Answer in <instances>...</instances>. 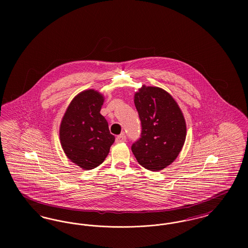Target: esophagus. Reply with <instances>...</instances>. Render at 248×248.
I'll return each mask as SVG.
<instances>
[{"instance_id": "obj_1", "label": "esophagus", "mask_w": 248, "mask_h": 248, "mask_svg": "<svg viewBox=\"0 0 248 248\" xmlns=\"http://www.w3.org/2000/svg\"><path fill=\"white\" fill-rule=\"evenodd\" d=\"M115 141L117 142V143H122V142L126 141V136H125L124 134H121V135H119V136L116 137Z\"/></svg>"}]
</instances>
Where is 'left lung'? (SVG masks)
Instances as JSON below:
<instances>
[{
	"label": "left lung",
	"mask_w": 248,
	"mask_h": 248,
	"mask_svg": "<svg viewBox=\"0 0 248 248\" xmlns=\"http://www.w3.org/2000/svg\"><path fill=\"white\" fill-rule=\"evenodd\" d=\"M141 122L140 138L131 149L139 164L151 171L171 165L186 140V122L172 95L159 87L143 85L135 94Z\"/></svg>",
	"instance_id": "8db88e82"
}]
</instances>
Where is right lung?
Instances as JSON below:
<instances>
[{
    "label": "right lung",
    "instance_id": "1",
    "mask_svg": "<svg viewBox=\"0 0 248 248\" xmlns=\"http://www.w3.org/2000/svg\"><path fill=\"white\" fill-rule=\"evenodd\" d=\"M104 96L93 89L77 94L68 107L59 128L60 143L72 163L84 170L101 165L115 140L100 109Z\"/></svg>",
    "mask_w": 248,
    "mask_h": 248
}]
</instances>
